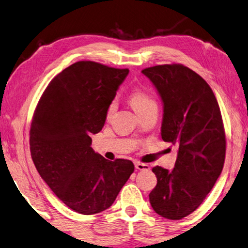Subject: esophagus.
Here are the masks:
<instances>
[{
    "instance_id": "obj_1",
    "label": "esophagus",
    "mask_w": 248,
    "mask_h": 248,
    "mask_svg": "<svg viewBox=\"0 0 248 248\" xmlns=\"http://www.w3.org/2000/svg\"><path fill=\"white\" fill-rule=\"evenodd\" d=\"M135 169H136V170H148V169H150V166H148L147 164H145V163L136 162V163H135Z\"/></svg>"
}]
</instances>
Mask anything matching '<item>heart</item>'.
Returning <instances> with one entry per match:
<instances>
[{
    "mask_svg": "<svg viewBox=\"0 0 248 248\" xmlns=\"http://www.w3.org/2000/svg\"><path fill=\"white\" fill-rule=\"evenodd\" d=\"M129 101H131L132 106L134 108L135 112L139 114V115L150 108L157 106L156 105V101L154 100V97L152 96L147 91L143 89H135L134 91H132V93L129 94ZM115 108H116L115 101L109 103V105L108 106V109H106V119L108 120L111 119L113 113L115 112Z\"/></svg>",
    "mask_w": 248,
    "mask_h": 248,
    "instance_id": "obj_1",
    "label": "heart"
}]
</instances>
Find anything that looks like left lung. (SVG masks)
Returning <instances> with one entry per match:
<instances>
[{"instance_id": "8db88e82", "label": "left lung", "mask_w": 248, "mask_h": 248, "mask_svg": "<svg viewBox=\"0 0 248 248\" xmlns=\"http://www.w3.org/2000/svg\"><path fill=\"white\" fill-rule=\"evenodd\" d=\"M164 103L162 139L178 146L173 170L153 167L157 184L150 193L154 211L182 219L206 199L222 173L226 135L218 103L207 82L183 64L142 70Z\"/></svg>"}]
</instances>
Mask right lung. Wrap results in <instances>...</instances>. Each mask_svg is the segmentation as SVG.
I'll list each match as a JSON object with an SVG mask.
<instances>
[{
	"instance_id": "1",
	"label": "right lung",
	"mask_w": 248,
	"mask_h": 248,
	"mask_svg": "<svg viewBox=\"0 0 248 248\" xmlns=\"http://www.w3.org/2000/svg\"><path fill=\"white\" fill-rule=\"evenodd\" d=\"M128 74L93 61L72 64L48 83L33 113L30 151L37 172L66 206L83 215L108 209L134 172L91 147L106 109Z\"/></svg>"
}]
</instances>
